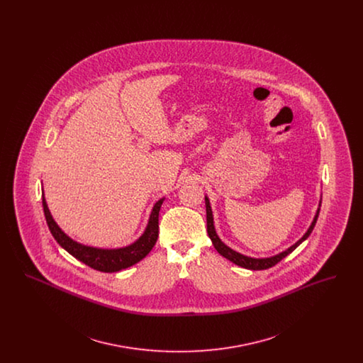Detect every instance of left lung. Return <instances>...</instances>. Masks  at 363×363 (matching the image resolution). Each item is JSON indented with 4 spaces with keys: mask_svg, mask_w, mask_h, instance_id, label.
Listing matches in <instances>:
<instances>
[{
    "mask_svg": "<svg viewBox=\"0 0 363 363\" xmlns=\"http://www.w3.org/2000/svg\"><path fill=\"white\" fill-rule=\"evenodd\" d=\"M321 206V204H320ZM206 208H207V231L208 235H209V238H211V241L213 243V246H215V249L218 250V253L219 255H222L223 257H225L227 259H230L231 262H234V264H237V265H240L242 268H246V269H253V271H261V269H268V268H271V267H274V265H277L279 261H281V259H284L286 256H289L291 252H294L302 242L305 241L309 235H311V231H313V228H314V225H315V222H317V218H318V213H320V208L317 209V213H315V216H314V219H313V222H311V227L308 228V231L305 233V235L299 240V241L296 242V243H294L293 246H290L287 250H284V252H281V253H279L277 256H274V257H267V259H253V257H247V256H243L241 253H238V252H235V250H233V249H230L228 246H225L223 242L220 241V238L218 237V234H216V231H215V225H213V216H212V209H211V206H209V200H208L207 196H206Z\"/></svg>",
    "mask_w": 363,
    "mask_h": 363,
    "instance_id": "obj_1",
    "label": "left lung"
}]
</instances>
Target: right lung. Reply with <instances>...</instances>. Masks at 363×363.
I'll list each match as a JSON object with an SVG mask.
<instances>
[{"label": "right lung", "instance_id": "right-lung-1", "mask_svg": "<svg viewBox=\"0 0 363 363\" xmlns=\"http://www.w3.org/2000/svg\"><path fill=\"white\" fill-rule=\"evenodd\" d=\"M163 200L164 199H160L152 208L144 234L135 243L120 249H98V247L84 246L82 243L70 240L69 237L54 222L45 197H42V206H43V212H45L49 230L54 240L60 243V246H62L73 257L80 259L82 262H84L86 265L96 271L118 272L128 267L135 265L152 250L159 235V211Z\"/></svg>", "mask_w": 363, "mask_h": 363}]
</instances>
